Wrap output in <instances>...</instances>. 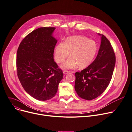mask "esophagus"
Returning a JSON list of instances; mask_svg holds the SVG:
<instances>
[{"label": "esophagus", "instance_id": "obj_1", "mask_svg": "<svg viewBox=\"0 0 132 132\" xmlns=\"http://www.w3.org/2000/svg\"><path fill=\"white\" fill-rule=\"evenodd\" d=\"M63 73L64 74V75H67L68 73H69V71H66V70H64V71H63Z\"/></svg>", "mask_w": 132, "mask_h": 132}]
</instances>
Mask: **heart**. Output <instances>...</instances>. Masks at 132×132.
<instances>
[{"mask_svg":"<svg viewBox=\"0 0 132 132\" xmlns=\"http://www.w3.org/2000/svg\"><path fill=\"white\" fill-rule=\"evenodd\" d=\"M97 50V44L94 40L83 36H73L68 37L64 43H59L56 46L54 56L57 62L61 63L70 52V56L62 67L70 69L78 65L79 68L82 69L92 63Z\"/></svg>","mask_w":132,"mask_h":132,"instance_id":"heart-1","label":"heart"}]
</instances>
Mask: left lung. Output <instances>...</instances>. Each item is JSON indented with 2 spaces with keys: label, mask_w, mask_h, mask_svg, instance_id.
I'll list each match as a JSON object with an SVG mask.
<instances>
[{
  "label": "left lung",
  "mask_w": 132,
  "mask_h": 132,
  "mask_svg": "<svg viewBox=\"0 0 132 132\" xmlns=\"http://www.w3.org/2000/svg\"><path fill=\"white\" fill-rule=\"evenodd\" d=\"M101 36L98 55L94 61L80 72H76L75 88L78 96L91 100L102 94L112 78L116 62L114 49L109 40Z\"/></svg>",
  "instance_id": "1"
}]
</instances>
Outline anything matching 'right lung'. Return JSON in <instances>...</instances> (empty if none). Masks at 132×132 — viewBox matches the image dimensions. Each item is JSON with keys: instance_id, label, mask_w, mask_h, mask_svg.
I'll return each mask as SVG.
<instances>
[{"instance_id": "add662e5", "label": "right lung", "mask_w": 132, "mask_h": 132, "mask_svg": "<svg viewBox=\"0 0 132 132\" xmlns=\"http://www.w3.org/2000/svg\"><path fill=\"white\" fill-rule=\"evenodd\" d=\"M55 27H40L28 34L17 52V76L22 87L34 98L45 101L56 94L63 77L53 59L57 40Z\"/></svg>"}]
</instances>
